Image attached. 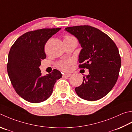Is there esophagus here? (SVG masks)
<instances>
[{
  "mask_svg": "<svg viewBox=\"0 0 132 132\" xmlns=\"http://www.w3.org/2000/svg\"><path fill=\"white\" fill-rule=\"evenodd\" d=\"M63 76L64 77H70L71 76V74H64L63 75Z\"/></svg>",
  "mask_w": 132,
  "mask_h": 132,
  "instance_id": "1",
  "label": "esophagus"
}]
</instances>
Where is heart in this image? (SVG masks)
Wrapping results in <instances>:
<instances>
[{"mask_svg": "<svg viewBox=\"0 0 132 132\" xmlns=\"http://www.w3.org/2000/svg\"><path fill=\"white\" fill-rule=\"evenodd\" d=\"M73 39L75 38L70 35H66L65 37H64V39ZM72 63H73V61L71 60V59H69V60L62 61L59 62L56 65H57L58 68L61 69L62 70L68 71L70 69V66Z\"/></svg>", "mask_w": 132, "mask_h": 132, "instance_id": "obj_1", "label": "heart"}]
</instances>
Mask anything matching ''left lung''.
<instances>
[{
  "label": "left lung",
  "mask_w": 132,
  "mask_h": 132,
  "mask_svg": "<svg viewBox=\"0 0 132 132\" xmlns=\"http://www.w3.org/2000/svg\"><path fill=\"white\" fill-rule=\"evenodd\" d=\"M64 30L78 39L82 47L79 68L89 69L81 85L75 89L76 93L90 101L102 98L114 87L119 76L121 60L117 46L108 35L90 26L69 27Z\"/></svg>",
  "instance_id": "left-lung-1"
}]
</instances>
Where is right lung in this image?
I'll use <instances>...</instances> for the list:
<instances>
[{
    "mask_svg": "<svg viewBox=\"0 0 132 132\" xmlns=\"http://www.w3.org/2000/svg\"><path fill=\"white\" fill-rule=\"evenodd\" d=\"M61 28H42L26 32L13 44L9 54L8 75L17 94L31 103L42 102L48 98L62 74L54 69L42 76L39 67L46 58L45 46Z\"/></svg>",
    "mask_w": 132,
    "mask_h": 132,
    "instance_id": "1",
    "label": "right lung"
}]
</instances>
